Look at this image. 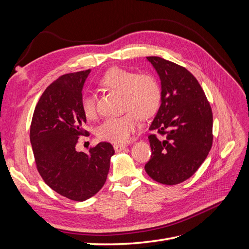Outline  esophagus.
Instances as JSON below:
<instances>
[{
    "instance_id": "1",
    "label": "esophagus",
    "mask_w": 249,
    "mask_h": 249,
    "mask_svg": "<svg viewBox=\"0 0 249 249\" xmlns=\"http://www.w3.org/2000/svg\"><path fill=\"white\" fill-rule=\"evenodd\" d=\"M113 147H114L115 152H122V150H124L126 147V145L125 144H114L113 145Z\"/></svg>"
}]
</instances>
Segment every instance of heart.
Listing matches in <instances>:
<instances>
[{
	"label": "heart",
	"instance_id": "1",
	"mask_svg": "<svg viewBox=\"0 0 249 249\" xmlns=\"http://www.w3.org/2000/svg\"><path fill=\"white\" fill-rule=\"evenodd\" d=\"M101 85L124 94L123 106L127 111L122 116L109 117L97 129V136L116 144L130 139L138 129L139 117L148 118L159 109L162 100L161 86L152 74H139L123 69L110 70L101 80ZM95 95L86 92L82 97V109L87 118L96 114Z\"/></svg>",
	"mask_w": 249,
	"mask_h": 249
}]
</instances>
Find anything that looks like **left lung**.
<instances>
[{
  "label": "left lung",
  "mask_w": 249,
  "mask_h": 249,
  "mask_svg": "<svg viewBox=\"0 0 249 249\" xmlns=\"http://www.w3.org/2000/svg\"><path fill=\"white\" fill-rule=\"evenodd\" d=\"M161 81V106L149 126L163 137L148 136L152 157L147 175L177 185L192 177L212 147L213 114L198 81L185 67L160 57H146Z\"/></svg>",
  "instance_id": "obj_1"
}]
</instances>
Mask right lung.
<instances>
[{
  "label": "right lung",
  "instance_id": "right-lung-1",
  "mask_svg": "<svg viewBox=\"0 0 249 249\" xmlns=\"http://www.w3.org/2000/svg\"><path fill=\"white\" fill-rule=\"evenodd\" d=\"M90 70L63 74L44 90L30 129L37 170L46 184L62 196L84 201L99 192L110 168L114 148L100 142L88 153L78 152L86 131L82 90Z\"/></svg>",
  "mask_w": 249,
  "mask_h": 249
}]
</instances>
